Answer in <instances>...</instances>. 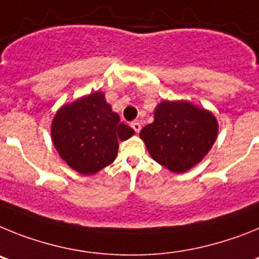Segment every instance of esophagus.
<instances>
[{
	"instance_id": "esophagus-1",
	"label": "esophagus",
	"mask_w": 259,
	"mask_h": 259,
	"mask_svg": "<svg viewBox=\"0 0 259 259\" xmlns=\"http://www.w3.org/2000/svg\"><path fill=\"white\" fill-rule=\"evenodd\" d=\"M132 127H133V129H134V132H136V133H139V132H141V129H142V126H141V123L137 122V121L132 122Z\"/></svg>"
}]
</instances>
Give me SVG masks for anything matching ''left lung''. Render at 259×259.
<instances>
[{"instance_id": "1", "label": "left lung", "mask_w": 259, "mask_h": 259, "mask_svg": "<svg viewBox=\"0 0 259 259\" xmlns=\"http://www.w3.org/2000/svg\"><path fill=\"white\" fill-rule=\"evenodd\" d=\"M219 123L204 108L188 100H163L154 111V122L141 130L148 154L173 173L192 169L217 141Z\"/></svg>"}]
</instances>
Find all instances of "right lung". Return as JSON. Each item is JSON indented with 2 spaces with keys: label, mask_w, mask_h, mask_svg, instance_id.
Returning a JSON list of instances; mask_svg holds the SVG:
<instances>
[{
  "label": "right lung",
  "mask_w": 259,
  "mask_h": 259,
  "mask_svg": "<svg viewBox=\"0 0 259 259\" xmlns=\"http://www.w3.org/2000/svg\"><path fill=\"white\" fill-rule=\"evenodd\" d=\"M133 134L134 130L121 122L102 91L62 105L51 126L52 142L58 155L69 167L86 176L113 163L118 142Z\"/></svg>",
  "instance_id": "1"
}]
</instances>
